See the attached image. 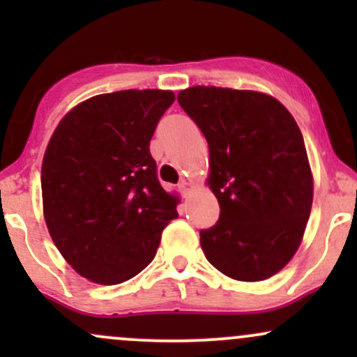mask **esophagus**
I'll list each match as a JSON object with an SVG mask.
<instances>
[{
  "label": "esophagus",
  "instance_id": "34e87169",
  "mask_svg": "<svg viewBox=\"0 0 357 357\" xmlns=\"http://www.w3.org/2000/svg\"><path fill=\"white\" fill-rule=\"evenodd\" d=\"M178 188H179V191H181L183 198H188V196H190V192L192 191V184L190 181H186V179H183V181L178 184Z\"/></svg>",
  "mask_w": 357,
  "mask_h": 357
}]
</instances>
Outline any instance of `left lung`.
<instances>
[{"mask_svg":"<svg viewBox=\"0 0 357 357\" xmlns=\"http://www.w3.org/2000/svg\"><path fill=\"white\" fill-rule=\"evenodd\" d=\"M178 102L210 147L206 184L220 220L199 233L204 257L235 280L275 275L301 247L314 198L296 119L257 90L196 85L181 90Z\"/></svg>","mask_w":357,"mask_h":357,"instance_id":"8db88e82","label":"left lung"}]
</instances>
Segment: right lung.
Segmentation results:
<instances>
[{
  "mask_svg": "<svg viewBox=\"0 0 357 357\" xmlns=\"http://www.w3.org/2000/svg\"><path fill=\"white\" fill-rule=\"evenodd\" d=\"M171 90H119L80 102L53 130L42 165L43 216L82 277L122 284L155 257L179 198L158 181L149 142Z\"/></svg>",
  "mask_w": 357,
  "mask_h": 357,
  "instance_id": "right-lung-1",
  "label": "right lung"
}]
</instances>
